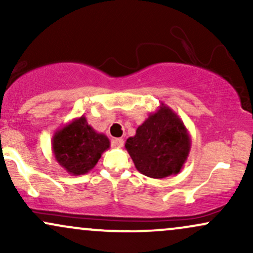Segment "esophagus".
I'll use <instances>...</instances> for the list:
<instances>
[{
	"mask_svg": "<svg viewBox=\"0 0 253 253\" xmlns=\"http://www.w3.org/2000/svg\"><path fill=\"white\" fill-rule=\"evenodd\" d=\"M113 144H114L117 147H123L124 146V139L123 138H115L114 140H113Z\"/></svg>",
	"mask_w": 253,
	"mask_h": 253,
	"instance_id": "esophagus-1",
	"label": "esophagus"
}]
</instances>
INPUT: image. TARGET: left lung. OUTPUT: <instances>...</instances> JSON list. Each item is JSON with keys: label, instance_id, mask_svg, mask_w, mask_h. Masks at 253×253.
Segmentation results:
<instances>
[{"label": "left lung", "instance_id": "1", "mask_svg": "<svg viewBox=\"0 0 253 253\" xmlns=\"http://www.w3.org/2000/svg\"><path fill=\"white\" fill-rule=\"evenodd\" d=\"M136 170L151 178L177 175L187 162L191 139L181 118L167 104L155 113L129 136L125 144Z\"/></svg>", "mask_w": 253, "mask_h": 253}]
</instances>
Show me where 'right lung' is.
Returning <instances> with one entry per match:
<instances>
[{
  "instance_id": "1",
  "label": "right lung",
  "mask_w": 253,
  "mask_h": 253,
  "mask_svg": "<svg viewBox=\"0 0 253 253\" xmlns=\"http://www.w3.org/2000/svg\"><path fill=\"white\" fill-rule=\"evenodd\" d=\"M110 146L109 139L97 133L84 115L74 119L52 136V152L63 169L80 176L94 169L102 153Z\"/></svg>"
}]
</instances>
